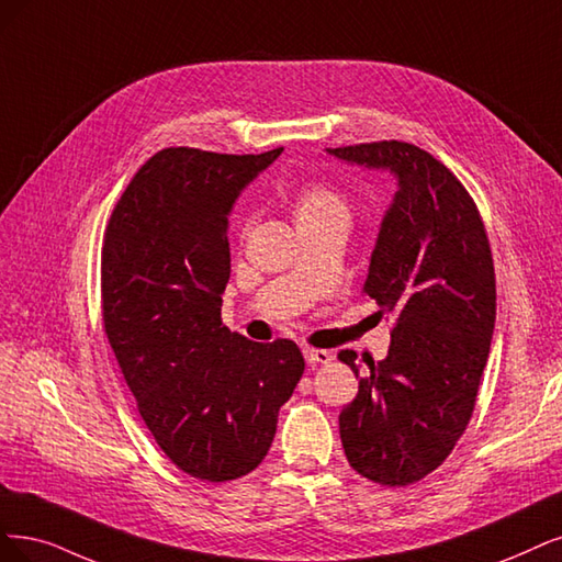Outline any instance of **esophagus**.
Wrapping results in <instances>:
<instances>
[{
    "mask_svg": "<svg viewBox=\"0 0 562 562\" xmlns=\"http://www.w3.org/2000/svg\"><path fill=\"white\" fill-rule=\"evenodd\" d=\"M303 357H305L307 366H324V363L334 359V357H330V351L317 349V347H303Z\"/></svg>",
    "mask_w": 562,
    "mask_h": 562,
    "instance_id": "34e87169",
    "label": "esophagus"
}]
</instances>
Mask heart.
<instances>
[{"label":"heart","mask_w":562,"mask_h":562,"mask_svg":"<svg viewBox=\"0 0 562 562\" xmlns=\"http://www.w3.org/2000/svg\"><path fill=\"white\" fill-rule=\"evenodd\" d=\"M292 207L296 224L317 222H349V201L338 190L324 180L303 182L292 196Z\"/></svg>","instance_id":"b5f03b06"}]
</instances>
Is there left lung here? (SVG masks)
I'll return each mask as SVG.
<instances>
[{"label": "left lung", "mask_w": 562, "mask_h": 562, "mask_svg": "<svg viewBox=\"0 0 562 562\" xmlns=\"http://www.w3.org/2000/svg\"><path fill=\"white\" fill-rule=\"evenodd\" d=\"M398 176L361 294L391 315L384 361L359 375L357 351L338 359L359 378L340 412L349 465L382 486L438 470L465 432L495 326V270L474 199L447 166L403 140L328 148Z\"/></svg>", "instance_id": "left-lung-1"}]
</instances>
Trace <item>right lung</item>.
Segmentation results:
<instances>
[{
  "label": "right lung",
  "instance_id": "1",
  "mask_svg": "<svg viewBox=\"0 0 562 562\" xmlns=\"http://www.w3.org/2000/svg\"><path fill=\"white\" fill-rule=\"evenodd\" d=\"M164 148L117 199L101 245V317L143 424L201 482L252 472L305 361L294 340L252 342L222 324L228 211L276 161Z\"/></svg>",
  "mask_w": 562,
  "mask_h": 562
}]
</instances>
